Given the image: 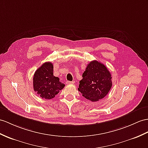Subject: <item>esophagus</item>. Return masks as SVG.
Segmentation results:
<instances>
[{
	"label": "esophagus",
	"instance_id": "esophagus-1",
	"mask_svg": "<svg viewBox=\"0 0 148 148\" xmlns=\"http://www.w3.org/2000/svg\"><path fill=\"white\" fill-rule=\"evenodd\" d=\"M66 84H68V85H69V84H74V82H73V81H72V82L67 81V82H66Z\"/></svg>",
	"mask_w": 148,
	"mask_h": 148
}]
</instances>
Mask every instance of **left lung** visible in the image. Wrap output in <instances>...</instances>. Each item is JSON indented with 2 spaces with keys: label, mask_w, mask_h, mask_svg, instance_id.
I'll return each instance as SVG.
<instances>
[{
  "label": "left lung",
  "mask_w": 148,
  "mask_h": 148,
  "mask_svg": "<svg viewBox=\"0 0 148 148\" xmlns=\"http://www.w3.org/2000/svg\"><path fill=\"white\" fill-rule=\"evenodd\" d=\"M82 77L78 91L85 99L92 102L105 97L112 85L109 71L103 64L97 60L88 64Z\"/></svg>",
  "instance_id": "left-lung-1"
}]
</instances>
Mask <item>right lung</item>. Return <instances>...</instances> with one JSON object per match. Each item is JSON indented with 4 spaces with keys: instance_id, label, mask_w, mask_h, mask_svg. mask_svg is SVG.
Masks as SVG:
<instances>
[{
    "instance_id": "obj_1",
    "label": "right lung",
    "mask_w": 148,
    "mask_h": 148,
    "mask_svg": "<svg viewBox=\"0 0 148 148\" xmlns=\"http://www.w3.org/2000/svg\"><path fill=\"white\" fill-rule=\"evenodd\" d=\"M64 84L53 75V64L46 62L38 68L33 77L34 90L45 99H51L62 90Z\"/></svg>"
}]
</instances>
